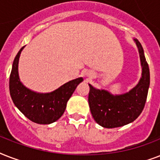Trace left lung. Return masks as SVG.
Here are the masks:
<instances>
[{
    "label": "left lung",
    "instance_id": "8db88e82",
    "mask_svg": "<svg viewBox=\"0 0 160 160\" xmlns=\"http://www.w3.org/2000/svg\"><path fill=\"white\" fill-rule=\"evenodd\" d=\"M139 51L141 77L134 88L121 95H113L108 90L96 89L89 84V105L95 122L104 128H117L135 120L141 114L149 88V69L141 44L134 38Z\"/></svg>",
    "mask_w": 160,
    "mask_h": 160
}]
</instances>
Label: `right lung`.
<instances>
[{"mask_svg":"<svg viewBox=\"0 0 160 160\" xmlns=\"http://www.w3.org/2000/svg\"><path fill=\"white\" fill-rule=\"evenodd\" d=\"M25 46L19 51L13 61L10 75V94L17 109L32 122L40 124L54 123L62 116L69 99L77 85L83 81L80 77L65 83L50 93H38L21 83L18 72L19 59Z\"/></svg>","mask_w":160,"mask_h":160,"instance_id":"1","label":"right lung"}]
</instances>
